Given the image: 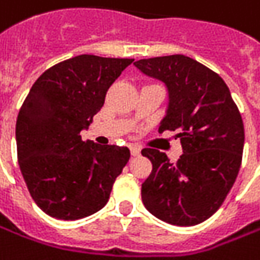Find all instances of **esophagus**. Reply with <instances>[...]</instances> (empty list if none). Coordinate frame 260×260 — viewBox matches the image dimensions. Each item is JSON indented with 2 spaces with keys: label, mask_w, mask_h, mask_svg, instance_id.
<instances>
[{
  "label": "esophagus",
  "mask_w": 260,
  "mask_h": 260,
  "mask_svg": "<svg viewBox=\"0 0 260 260\" xmlns=\"http://www.w3.org/2000/svg\"><path fill=\"white\" fill-rule=\"evenodd\" d=\"M131 154H132V157H138L139 154H141V148L137 147V145H131Z\"/></svg>",
  "instance_id": "34e87169"
}]
</instances>
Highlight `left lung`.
Returning <instances> with one entry per match:
<instances>
[{"label":"left lung","instance_id":"obj_1","mask_svg":"<svg viewBox=\"0 0 260 260\" xmlns=\"http://www.w3.org/2000/svg\"><path fill=\"white\" fill-rule=\"evenodd\" d=\"M168 87L170 106L158 132L177 131L183 155L173 164L164 152L144 148L152 171L142 183L147 210L175 226H194L219 210L242 164L245 128L224 80L184 54L134 63Z\"/></svg>","mask_w":260,"mask_h":260}]
</instances>
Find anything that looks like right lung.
<instances>
[{"mask_svg": "<svg viewBox=\"0 0 260 260\" xmlns=\"http://www.w3.org/2000/svg\"><path fill=\"white\" fill-rule=\"evenodd\" d=\"M134 58L80 54L47 69L20 108L18 166L34 203L51 217L77 220L101 210L129 161L126 147L83 141L113 82Z\"/></svg>", "mask_w": 260, "mask_h": 260, "instance_id": "obj_1", "label": "right lung"}]
</instances>
